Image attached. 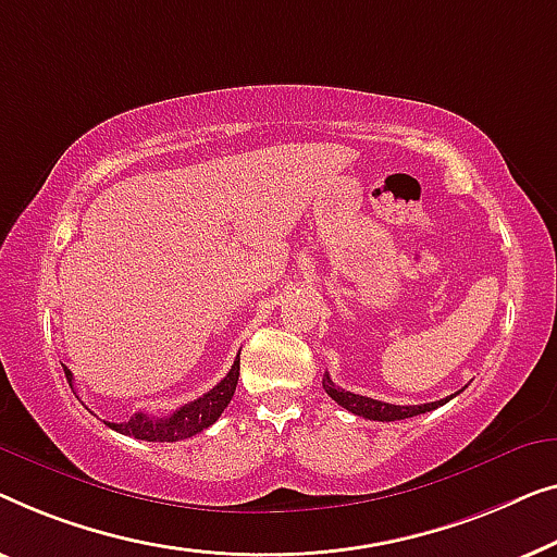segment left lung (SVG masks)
I'll return each instance as SVG.
<instances>
[{"label": "left lung", "instance_id": "left-lung-1", "mask_svg": "<svg viewBox=\"0 0 557 557\" xmlns=\"http://www.w3.org/2000/svg\"><path fill=\"white\" fill-rule=\"evenodd\" d=\"M323 388L325 394L333 398L335 404L343 406V409L356 413V417H363V419H371V421H401V419H411V417H419V413H426V411H434L438 406H444L446 401H451L454 396L459 394H451L442 398V401H432V404H419V406H396V404H386V401H375V398H368V396H360V394H350V391L335 386L331 381V375H323Z\"/></svg>", "mask_w": 557, "mask_h": 557}]
</instances>
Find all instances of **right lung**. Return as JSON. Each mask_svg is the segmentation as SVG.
Returning <instances> with one entry per match:
<instances>
[{
	"label": "right lung",
	"mask_w": 557,
	"mask_h": 557,
	"mask_svg": "<svg viewBox=\"0 0 557 557\" xmlns=\"http://www.w3.org/2000/svg\"><path fill=\"white\" fill-rule=\"evenodd\" d=\"M62 368H65V379L70 383V388H73V371H70L67 366ZM237 381H239V356L232 363L230 373H226L214 388L207 391V394L199 398H194V401L184 404L182 409H176L171 417L159 419V417H148V413H133L128 421H121V424H111V421H108V426L125 436L144 438V442H178V438H189L194 434L203 432V429H209L219 417H222L226 404L232 401Z\"/></svg>",
	"instance_id": "obj_1"
}]
</instances>
